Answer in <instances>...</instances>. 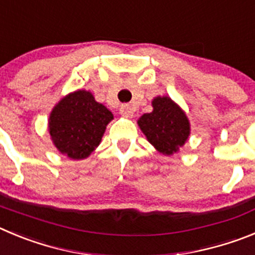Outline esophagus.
<instances>
[{"instance_id": "obj_1", "label": "esophagus", "mask_w": 255, "mask_h": 255, "mask_svg": "<svg viewBox=\"0 0 255 255\" xmlns=\"http://www.w3.org/2000/svg\"><path fill=\"white\" fill-rule=\"evenodd\" d=\"M120 114L124 116V118H132L134 111H132V109L129 106V105H123V106L120 107Z\"/></svg>"}]
</instances>
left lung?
<instances>
[{
    "label": "left lung",
    "mask_w": 255,
    "mask_h": 255,
    "mask_svg": "<svg viewBox=\"0 0 255 255\" xmlns=\"http://www.w3.org/2000/svg\"><path fill=\"white\" fill-rule=\"evenodd\" d=\"M153 111L144 114L137 125L149 143L164 155L177 153L190 135V121L183 110L167 96L151 101Z\"/></svg>",
    "instance_id": "left-lung-1"
}]
</instances>
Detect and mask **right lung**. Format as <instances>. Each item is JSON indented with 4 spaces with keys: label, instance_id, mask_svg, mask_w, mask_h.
<instances>
[{
    "label": "right lung",
    "instance_id": "1",
    "mask_svg": "<svg viewBox=\"0 0 255 255\" xmlns=\"http://www.w3.org/2000/svg\"><path fill=\"white\" fill-rule=\"evenodd\" d=\"M114 119L110 110L85 90L60 100L49 116V134L55 148L72 159H85L101 143Z\"/></svg>",
    "mask_w": 255,
    "mask_h": 255
}]
</instances>
